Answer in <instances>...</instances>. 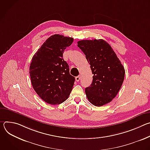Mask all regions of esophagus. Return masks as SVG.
<instances>
[{
  "label": "esophagus",
  "mask_w": 150,
  "mask_h": 150,
  "mask_svg": "<svg viewBox=\"0 0 150 150\" xmlns=\"http://www.w3.org/2000/svg\"><path fill=\"white\" fill-rule=\"evenodd\" d=\"M80 79H81V76H80V75H78V76H77L75 77V80H76V81L78 82Z\"/></svg>",
  "instance_id": "34e87169"
}]
</instances>
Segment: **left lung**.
Wrapping results in <instances>:
<instances>
[{
    "mask_svg": "<svg viewBox=\"0 0 150 150\" xmlns=\"http://www.w3.org/2000/svg\"><path fill=\"white\" fill-rule=\"evenodd\" d=\"M93 74V82L85 90L89 101L100 107L112 101L123 83L125 71L115 52L104 40L78 41Z\"/></svg>",
    "mask_w": 150,
    "mask_h": 150,
    "instance_id": "8db88e82",
    "label": "left lung"
}]
</instances>
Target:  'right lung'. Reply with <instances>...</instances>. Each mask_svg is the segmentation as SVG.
<instances>
[{"mask_svg":"<svg viewBox=\"0 0 150 150\" xmlns=\"http://www.w3.org/2000/svg\"><path fill=\"white\" fill-rule=\"evenodd\" d=\"M73 41L72 37L54 34L46 40L33 57L30 67L32 86L48 104L62 103L72 90L75 77L70 75L63 53Z\"/></svg>","mask_w":150,"mask_h":150,"instance_id":"right-lung-1","label":"right lung"}]
</instances>
